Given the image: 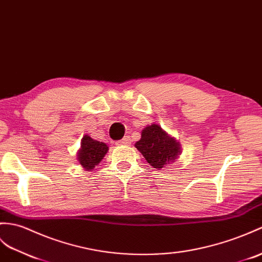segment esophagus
I'll list each match as a JSON object with an SVG mask.
<instances>
[{"label":"esophagus","instance_id":"34e87169","mask_svg":"<svg viewBox=\"0 0 262 262\" xmlns=\"http://www.w3.org/2000/svg\"><path fill=\"white\" fill-rule=\"evenodd\" d=\"M132 143V139L129 136H125L121 141H118L117 142V145L118 146H123V145H130Z\"/></svg>","mask_w":262,"mask_h":262}]
</instances>
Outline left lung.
<instances>
[{
  "label": "left lung",
  "mask_w": 262,
  "mask_h": 262,
  "mask_svg": "<svg viewBox=\"0 0 262 262\" xmlns=\"http://www.w3.org/2000/svg\"><path fill=\"white\" fill-rule=\"evenodd\" d=\"M135 147L143 154L149 165L161 169L178 160L181 154V144L164 132L161 126L153 124L142 130V137Z\"/></svg>",
  "instance_id": "8db88e82"
}]
</instances>
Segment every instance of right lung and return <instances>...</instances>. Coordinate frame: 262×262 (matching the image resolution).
<instances>
[{
	"label": "right lung",
	"mask_w": 262,
	"mask_h": 262,
	"mask_svg": "<svg viewBox=\"0 0 262 262\" xmlns=\"http://www.w3.org/2000/svg\"><path fill=\"white\" fill-rule=\"evenodd\" d=\"M107 151L108 146L105 143L84 135L81 139V147L77 153V159L86 171H91L101 162Z\"/></svg>",
	"instance_id": "add662e5"
}]
</instances>
